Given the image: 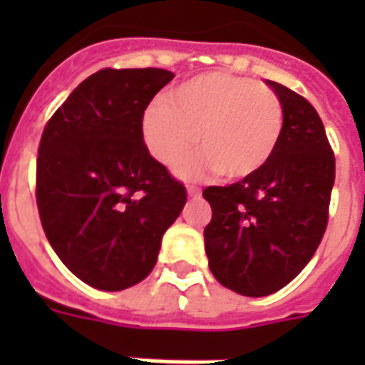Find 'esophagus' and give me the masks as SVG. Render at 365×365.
Returning <instances> with one entry per match:
<instances>
[{
    "label": "esophagus",
    "instance_id": "34e87169",
    "mask_svg": "<svg viewBox=\"0 0 365 365\" xmlns=\"http://www.w3.org/2000/svg\"><path fill=\"white\" fill-rule=\"evenodd\" d=\"M187 195L191 199H197V197H200V189L195 187V185H187Z\"/></svg>",
    "mask_w": 365,
    "mask_h": 365
}]
</instances>
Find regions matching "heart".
<instances>
[{"label":"heart","mask_w":365,"mask_h":365,"mask_svg":"<svg viewBox=\"0 0 365 365\" xmlns=\"http://www.w3.org/2000/svg\"><path fill=\"white\" fill-rule=\"evenodd\" d=\"M142 113V138L159 165L183 178L217 172L227 180L254 176L271 160L284 128L282 102L272 88L229 71H208L180 83Z\"/></svg>","instance_id":"b5f03b06"}]
</instances>
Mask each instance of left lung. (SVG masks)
<instances>
[{
	"label": "left lung",
	"instance_id": "8db88e82",
	"mask_svg": "<svg viewBox=\"0 0 365 365\" xmlns=\"http://www.w3.org/2000/svg\"><path fill=\"white\" fill-rule=\"evenodd\" d=\"M267 85L284 110L274 155L254 176L202 191L212 206L208 267L222 286L248 297L274 294L311 261L335 182L334 151L317 110L292 88Z\"/></svg>",
	"mask_w": 365,
	"mask_h": 365
}]
</instances>
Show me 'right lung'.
I'll return each mask as SVG.
<instances>
[{
	"mask_svg": "<svg viewBox=\"0 0 365 365\" xmlns=\"http://www.w3.org/2000/svg\"><path fill=\"white\" fill-rule=\"evenodd\" d=\"M174 73L100 70L51 117L37 151L43 231L88 286L119 292L153 271L187 193L149 155L142 113Z\"/></svg>",
	"mask_w": 365,
	"mask_h": 365,
	"instance_id": "1",
	"label": "right lung"
}]
</instances>
